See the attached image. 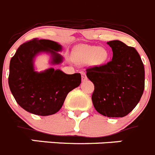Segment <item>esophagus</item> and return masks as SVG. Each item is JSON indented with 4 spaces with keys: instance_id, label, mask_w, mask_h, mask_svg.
I'll use <instances>...</instances> for the list:
<instances>
[{
    "instance_id": "obj_1",
    "label": "esophagus",
    "mask_w": 155,
    "mask_h": 155,
    "mask_svg": "<svg viewBox=\"0 0 155 155\" xmlns=\"http://www.w3.org/2000/svg\"><path fill=\"white\" fill-rule=\"evenodd\" d=\"M81 77H82V81H85L87 80L86 74H85L84 71H81Z\"/></svg>"
}]
</instances>
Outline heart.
Masks as SVG:
<instances>
[{
  "instance_id": "1",
  "label": "heart",
  "mask_w": 155,
  "mask_h": 155,
  "mask_svg": "<svg viewBox=\"0 0 155 155\" xmlns=\"http://www.w3.org/2000/svg\"><path fill=\"white\" fill-rule=\"evenodd\" d=\"M108 52L104 48L97 46L81 45L77 48L74 54L75 60L79 63L88 64L100 66L107 61Z\"/></svg>"
}]
</instances>
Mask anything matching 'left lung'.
<instances>
[{
  "label": "left lung",
  "mask_w": 155,
  "mask_h": 155,
  "mask_svg": "<svg viewBox=\"0 0 155 155\" xmlns=\"http://www.w3.org/2000/svg\"><path fill=\"white\" fill-rule=\"evenodd\" d=\"M113 51L104 65L87 68V77L94 84V107L108 117H123L136 107L144 89V68L140 55L120 41L107 42Z\"/></svg>",
  "instance_id": "obj_1"
}]
</instances>
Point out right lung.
<instances>
[{
    "mask_svg": "<svg viewBox=\"0 0 155 155\" xmlns=\"http://www.w3.org/2000/svg\"><path fill=\"white\" fill-rule=\"evenodd\" d=\"M62 46L50 40L33 39L21 45L11 59L8 84L17 103L27 111L48 116L61 108L67 95L81 82L80 73L67 74L60 69L50 68L35 70L38 55H50V64H60L64 58L58 53Z\"/></svg>",
    "mask_w": 155,
    "mask_h": 155,
    "instance_id": "1",
    "label": "right lung"
}]
</instances>
